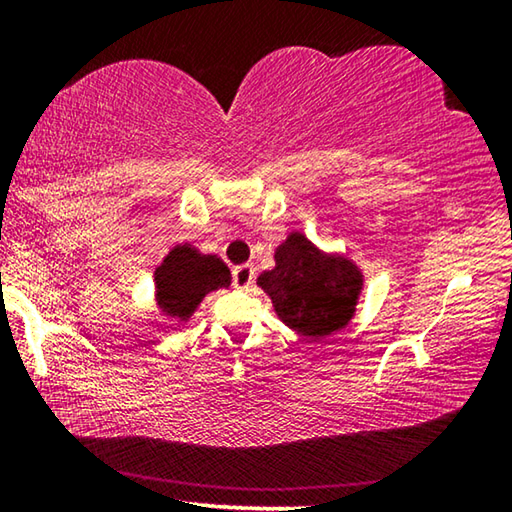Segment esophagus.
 <instances>
[{
  "instance_id": "obj_1",
  "label": "esophagus",
  "mask_w": 512,
  "mask_h": 512,
  "mask_svg": "<svg viewBox=\"0 0 512 512\" xmlns=\"http://www.w3.org/2000/svg\"><path fill=\"white\" fill-rule=\"evenodd\" d=\"M253 280H255L253 264H241L232 271V284H235L237 289H248L250 284H253Z\"/></svg>"
}]
</instances>
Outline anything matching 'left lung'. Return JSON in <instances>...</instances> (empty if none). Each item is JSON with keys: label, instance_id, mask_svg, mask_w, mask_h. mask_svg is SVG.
I'll use <instances>...</instances> for the list:
<instances>
[{"label": "left lung", "instance_id": "obj_1", "mask_svg": "<svg viewBox=\"0 0 512 512\" xmlns=\"http://www.w3.org/2000/svg\"><path fill=\"white\" fill-rule=\"evenodd\" d=\"M273 307L307 339H325L354 314L361 273L341 257H325L300 232L275 250V268L257 277Z\"/></svg>", "mask_w": 512, "mask_h": 512}]
</instances>
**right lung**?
Segmentation results:
<instances>
[{
	"label": "right lung",
	"mask_w": 512,
	"mask_h": 512,
	"mask_svg": "<svg viewBox=\"0 0 512 512\" xmlns=\"http://www.w3.org/2000/svg\"><path fill=\"white\" fill-rule=\"evenodd\" d=\"M160 307L169 316L189 318L207 293L230 284V271L219 257L176 246L155 271Z\"/></svg>",
	"instance_id": "add662e5"
}]
</instances>
